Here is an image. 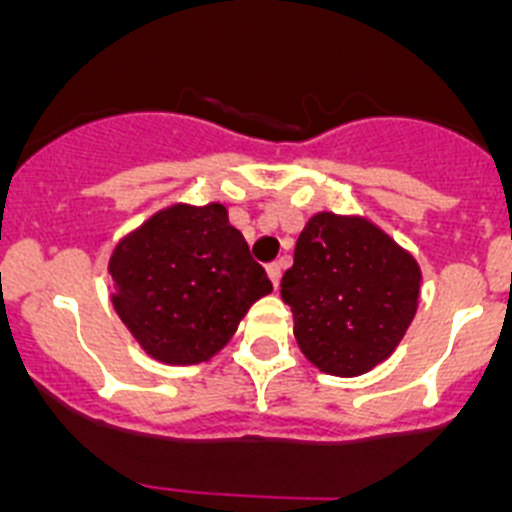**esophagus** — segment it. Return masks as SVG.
I'll use <instances>...</instances> for the list:
<instances>
[{"instance_id": "1", "label": "esophagus", "mask_w": 512, "mask_h": 512, "mask_svg": "<svg viewBox=\"0 0 512 512\" xmlns=\"http://www.w3.org/2000/svg\"><path fill=\"white\" fill-rule=\"evenodd\" d=\"M266 274H269L271 284H274V287H279V277H282V269H279V264H266Z\"/></svg>"}]
</instances>
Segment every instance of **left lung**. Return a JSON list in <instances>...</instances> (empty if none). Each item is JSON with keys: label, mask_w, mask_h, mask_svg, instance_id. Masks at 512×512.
<instances>
[{"label": "left lung", "mask_w": 512, "mask_h": 512, "mask_svg": "<svg viewBox=\"0 0 512 512\" xmlns=\"http://www.w3.org/2000/svg\"><path fill=\"white\" fill-rule=\"evenodd\" d=\"M420 279L413 253L366 217L312 215L282 277L300 351L333 377L372 372L413 323Z\"/></svg>", "instance_id": "1"}]
</instances>
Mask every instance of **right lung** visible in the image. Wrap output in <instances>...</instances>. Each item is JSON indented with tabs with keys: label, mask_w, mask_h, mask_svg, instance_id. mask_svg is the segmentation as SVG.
I'll return each mask as SVG.
<instances>
[{
	"label": "right lung",
	"mask_w": 512,
	"mask_h": 512,
	"mask_svg": "<svg viewBox=\"0 0 512 512\" xmlns=\"http://www.w3.org/2000/svg\"><path fill=\"white\" fill-rule=\"evenodd\" d=\"M112 305L148 356L200 364L233 338L271 292L223 205H171L128 233L110 256Z\"/></svg>",
	"instance_id": "obj_1"
}]
</instances>
